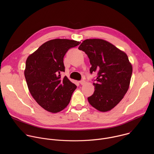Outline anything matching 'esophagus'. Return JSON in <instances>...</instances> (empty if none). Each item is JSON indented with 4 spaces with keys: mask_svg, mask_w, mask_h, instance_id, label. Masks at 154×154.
I'll use <instances>...</instances> for the list:
<instances>
[{
    "mask_svg": "<svg viewBox=\"0 0 154 154\" xmlns=\"http://www.w3.org/2000/svg\"><path fill=\"white\" fill-rule=\"evenodd\" d=\"M79 83L81 84V85H84L85 84V81L83 80H81L80 81H79Z\"/></svg>",
    "mask_w": 154,
    "mask_h": 154,
    "instance_id": "34e87169",
    "label": "esophagus"
}]
</instances>
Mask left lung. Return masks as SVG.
Returning a JSON list of instances; mask_svg holds the SVG:
<instances>
[{
  "label": "left lung",
  "mask_w": 154,
  "mask_h": 154,
  "mask_svg": "<svg viewBox=\"0 0 154 154\" xmlns=\"http://www.w3.org/2000/svg\"><path fill=\"white\" fill-rule=\"evenodd\" d=\"M79 49L90 59V73L97 72L95 91L88 100L102 112L111 110L126 94L132 74V66L127 54L110 42L101 39H88Z\"/></svg>",
  "instance_id": "obj_1"
}]
</instances>
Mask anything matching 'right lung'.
Returning <instances> with one entry per match:
<instances>
[{
  "instance_id": "right-lung-1",
  "label": "right lung",
  "mask_w": 154,
  "mask_h": 154,
  "mask_svg": "<svg viewBox=\"0 0 154 154\" xmlns=\"http://www.w3.org/2000/svg\"><path fill=\"white\" fill-rule=\"evenodd\" d=\"M80 42L55 39L42 45L26 60L24 75L29 91L36 102L46 110L57 113L69 104L77 86L64 72L63 58L68 51Z\"/></svg>"
}]
</instances>
